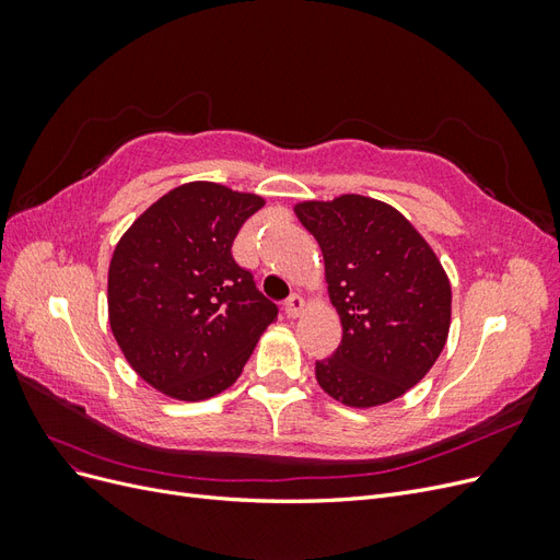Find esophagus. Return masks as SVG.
<instances>
[{
	"label": "esophagus",
	"mask_w": 560,
	"mask_h": 560,
	"mask_svg": "<svg viewBox=\"0 0 560 560\" xmlns=\"http://www.w3.org/2000/svg\"><path fill=\"white\" fill-rule=\"evenodd\" d=\"M303 308H306V301H303L299 294H292L290 299L284 301V313H287V317H299L301 313H303Z\"/></svg>",
	"instance_id": "obj_1"
}]
</instances>
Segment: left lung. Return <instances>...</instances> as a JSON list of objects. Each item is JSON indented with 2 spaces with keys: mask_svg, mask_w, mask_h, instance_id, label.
Here are the masks:
<instances>
[{
  "mask_svg": "<svg viewBox=\"0 0 560 560\" xmlns=\"http://www.w3.org/2000/svg\"><path fill=\"white\" fill-rule=\"evenodd\" d=\"M294 214L325 257L341 346L315 378L350 409H374L425 378L451 329V280L428 241L383 200L343 194Z\"/></svg>",
  "mask_w": 560,
  "mask_h": 560,
  "instance_id": "1",
  "label": "left lung"
}]
</instances>
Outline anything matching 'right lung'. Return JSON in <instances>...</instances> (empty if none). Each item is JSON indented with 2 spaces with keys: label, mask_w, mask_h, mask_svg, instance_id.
Returning <instances> with one entry per match:
<instances>
[{
  "label": "right lung",
  "mask_w": 560,
  "mask_h": 560,
  "mask_svg": "<svg viewBox=\"0 0 560 560\" xmlns=\"http://www.w3.org/2000/svg\"><path fill=\"white\" fill-rule=\"evenodd\" d=\"M266 200L186 182L135 219L107 278L109 327L124 358L165 397L202 401L231 387L278 319L231 245Z\"/></svg>",
  "instance_id": "obj_1"
}]
</instances>
